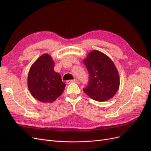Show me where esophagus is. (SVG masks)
<instances>
[{
    "label": "esophagus",
    "mask_w": 151,
    "mask_h": 151,
    "mask_svg": "<svg viewBox=\"0 0 151 151\" xmlns=\"http://www.w3.org/2000/svg\"><path fill=\"white\" fill-rule=\"evenodd\" d=\"M77 83V80L76 79H74V80H68L66 82V83L67 84H70V83Z\"/></svg>",
    "instance_id": "34e87169"
}]
</instances>
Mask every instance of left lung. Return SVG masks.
Wrapping results in <instances>:
<instances>
[{
	"mask_svg": "<svg viewBox=\"0 0 151 151\" xmlns=\"http://www.w3.org/2000/svg\"><path fill=\"white\" fill-rule=\"evenodd\" d=\"M89 81L84 92L94 100L105 101L113 98L119 88V75L113 62L98 50L90 52L84 60Z\"/></svg>",
	"mask_w": 151,
	"mask_h": 151,
	"instance_id": "8db88e82",
	"label": "left lung"
}]
</instances>
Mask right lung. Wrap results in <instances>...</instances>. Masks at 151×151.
I'll use <instances>...</instances> for the list:
<instances>
[{
  "label": "right lung",
  "mask_w": 151,
  "mask_h": 151,
  "mask_svg": "<svg viewBox=\"0 0 151 151\" xmlns=\"http://www.w3.org/2000/svg\"><path fill=\"white\" fill-rule=\"evenodd\" d=\"M54 62L49 55L44 54L31 66L28 77L31 94L38 101L52 103L62 94L65 84L58 73L53 70Z\"/></svg>",
  "instance_id": "add662e5"
}]
</instances>
